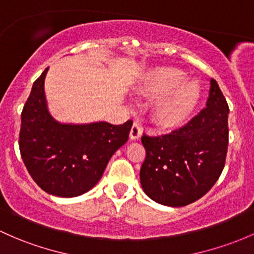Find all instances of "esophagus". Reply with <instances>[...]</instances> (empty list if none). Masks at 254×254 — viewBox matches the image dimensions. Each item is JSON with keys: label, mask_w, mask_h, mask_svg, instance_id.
<instances>
[{"label": "esophagus", "mask_w": 254, "mask_h": 254, "mask_svg": "<svg viewBox=\"0 0 254 254\" xmlns=\"http://www.w3.org/2000/svg\"><path fill=\"white\" fill-rule=\"evenodd\" d=\"M141 134H142V130H141V125L138 124L137 122H134L131 130H130V138H131V140H136V138L140 137Z\"/></svg>", "instance_id": "obj_1"}]
</instances>
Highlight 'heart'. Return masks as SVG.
I'll use <instances>...</instances> for the list:
<instances>
[{"label":"heart","mask_w":254,"mask_h":254,"mask_svg":"<svg viewBox=\"0 0 254 254\" xmlns=\"http://www.w3.org/2000/svg\"><path fill=\"white\" fill-rule=\"evenodd\" d=\"M183 70L173 66H164L154 70L143 81V92L158 96L153 106V119L159 127H176L185 122L201 95L198 84L193 80H185Z\"/></svg>","instance_id":"obj_1"}]
</instances>
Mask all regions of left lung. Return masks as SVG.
<instances>
[{"instance_id": "left-lung-1", "label": "left lung", "mask_w": 254, "mask_h": 254, "mask_svg": "<svg viewBox=\"0 0 254 254\" xmlns=\"http://www.w3.org/2000/svg\"><path fill=\"white\" fill-rule=\"evenodd\" d=\"M229 106L210 80L203 109L169 134L141 137L146 157L140 181L149 198L170 207L197 201L213 188L228 152Z\"/></svg>"}]
</instances>
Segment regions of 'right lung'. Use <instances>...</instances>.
<instances>
[{
    "label": "right lung",
    "mask_w": 254,
    "mask_h": 254,
    "mask_svg": "<svg viewBox=\"0 0 254 254\" xmlns=\"http://www.w3.org/2000/svg\"><path fill=\"white\" fill-rule=\"evenodd\" d=\"M47 70L35 80L21 112L20 154L29 174L45 192L76 197L100 181L111 157L127 141L132 122L60 124L46 107Z\"/></svg>",
    "instance_id": "right-lung-1"
}]
</instances>
